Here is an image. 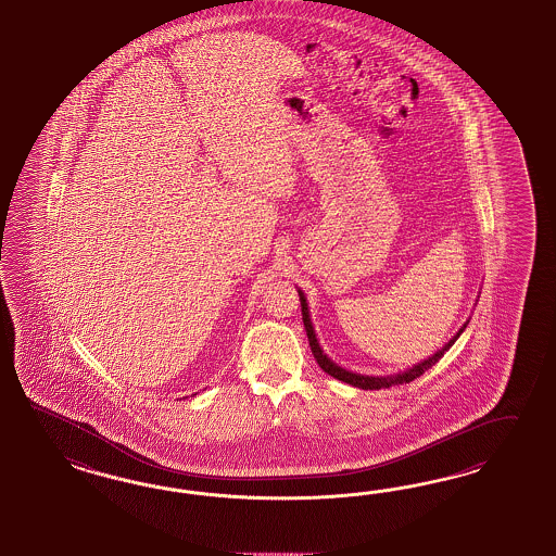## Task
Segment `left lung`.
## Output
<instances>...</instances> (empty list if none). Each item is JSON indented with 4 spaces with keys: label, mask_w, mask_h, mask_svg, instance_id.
I'll return each mask as SVG.
<instances>
[{
    "label": "left lung",
    "mask_w": 556,
    "mask_h": 556,
    "mask_svg": "<svg viewBox=\"0 0 556 556\" xmlns=\"http://www.w3.org/2000/svg\"><path fill=\"white\" fill-rule=\"evenodd\" d=\"M300 293L301 301V316H303V326H305V331H307V340H309V345H312V354H314V358H316L317 364H319V368L324 370V372H328V375L333 376V378H338V380H342L345 384H352V387H356V389H362V391H378V389H391L394 384H406V382H413L415 378H419L420 375H425L431 366H435L437 362L441 361V356L450 350L453 342L462 336V331L466 330L467 324H464V328L457 331L453 338H451L447 344L443 345L439 352H435L431 358H427V361L419 362V364H415L413 368H408L405 372H399V375L392 376H364L356 375V372H350V370H345V368H340L338 364H333V362L324 354V350L319 348L317 344L316 331H314V326H312V319H309V309H307V300H305V295Z\"/></svg>",
    "instance_id": "1"
}]
</instances>
